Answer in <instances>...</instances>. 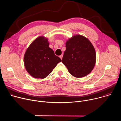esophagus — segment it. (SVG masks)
I'll list each match as a JSON object with an SVG mask.
<instances>
[{
  "mask_svg": "<svg viewBox=\"0 0 121 121\" xmlns=\"http://www.w3.org/2000/svg\"><path fill=\"white\" fill-rule=\"evenodd\" d=\"M59 57H60V58L62 59V58H63V55H61V56H59Z\"/></svg>",
  "mask_w": 121,
  "mask_h": 121,
  "instance_id": "34e87169",
  "label": "esophagus"
}]
</instances>
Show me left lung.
I'll use <instances>...</instances> for the list:
<instances>
[{"label":"left lung","mask_w":121,"mask_h":121,"mask_svg":"<svg viewBox=\"0 0 121 121\" xmlns=\"http://www.w3.org/2000/svg\"><path fill=\"white\" fill-rule=\"evenodd\" d=\"M62 62L69 72L76 78L90 74L96 63L95 50L91 42L82 35H75L66 42Z\"/></svg>","instance_id":"1"}]
</instances>
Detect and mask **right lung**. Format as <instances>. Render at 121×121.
<instances>
[{
	"instance_id": "right-lung-1",
	"label": "right lung",
	"mask_w": 121,
	"mask_h": 121,
	"mask_svg": "<svg viewBox=\"0 0 121 121\" xmlns=\"http://www.w3.org/2000/svg\"><path fill=\"white\" fill-rule=\"evenodd\" d=\"M61 59L49 47L48 39L40 36L29 46L24 56V65L27 72L34 78L47 77Z\"/></svg>"
}]
</instances>
